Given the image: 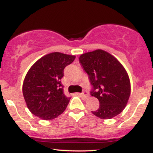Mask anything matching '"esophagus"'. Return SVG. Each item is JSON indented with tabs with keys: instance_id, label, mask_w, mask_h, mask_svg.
Listing matches in <instances>:
<instances>
[{
	"instance_id": "34e87169",
	"label": "esophagus",
	"mask_w": 153,
	"mask_h": 153,
	"mask_svg": "<svg viewBox=\"0 0 153 153\" xmlns=\"http://www.w3.org/2000/svg\"><path fill=\"white\" fill-rule=\"evenodd\" d=\"M81 96L82 98H83V99H87L88 98L89 95L86 92V91H83V92H82L81 94Z\"/></svg>"
}]
</instances>
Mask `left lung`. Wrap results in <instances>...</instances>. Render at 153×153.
Here are the masks:
<instances>
[{
  "label": "left lung",
  "instance_id": "8db88e82",
  "mask_svg": "<svg viewBox=\"0 0 153 153\" xmlns=\"http://www.w3.org/2000/svg\"><path fill=\"white\" fill-rule=\"evenodd\" d=\"M79 61L94 86L91 95L100 103L99 109L92 113L102 119L119 114L126 107L131 94L130 80L122 63L103 50L82 54Z\"/></svg>",
  "mask_w": 153,
  "mask_h": 153
}]
</instances>
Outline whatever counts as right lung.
Wrapping results in <instances>:
<instances>
[{
	"mask_svg": "<svg viewBox=\"0 0 153 153\" xmlns=\"http://www.w3.org/2000/svg\"><path fill=\"white\" fill-rule=\"evenodd\" d=\"M75 59V55L52 52L31 67L24 80L22 91L33 114L43 120H52L64 112L71 99L63 93L61 79L65 68Z\"/></svg>",
	"mask_w": 153,
	"mask_h": 153,
	"instance_id": "obj_1",
	"label": "right lung"
}]
</instances>
